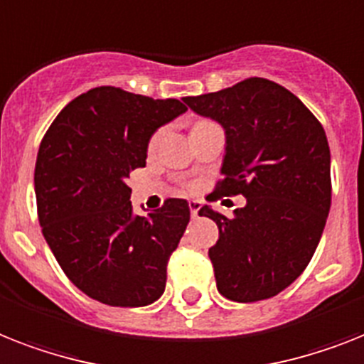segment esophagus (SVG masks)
I'll use <instances>...</instances> for the list:
<instances>
[{"instance_id":"obj_1","label":"esophagus","mask_w":364,"mask_h":364,"mask_svg":"<svg viewBox=\"0 0 364 364\" xmlns=\"http://www.w3.org/2000/svg\"><path fill=\"white\" fill-rule=\"evenodd\" d=\"M200 208H202V202H198V200H192V202H188V209H191L192 218L198 217V213H200Z\"/></svg>"}]
</instances>
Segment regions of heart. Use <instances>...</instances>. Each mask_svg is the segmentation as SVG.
<instances>
[{
  "mask_svg": "<svg viewBox=\"0 0 364 364\" xmlns=\"http://www.w3.org/2000/svg\"><path fill=\"white\" fill-rule=\"evenodd\" d=\"M156 140H159V134H155V136H153V138H151V146H155V141Z\"/></svg>",
  "mask_w": 364,
  "mask_h": 364,
  "instance_id": "1",
  "label": "heart"
}]
</instances>
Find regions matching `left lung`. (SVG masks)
Returning a JSON list of instances; mask_svg holds the SVG:
<instances>
[{"label": "left lung", "instance_id": "obj_1", "mask_svg": "<svg viewBox=\"0 0 364 364\" xmlns=\"http://www.w3.org/2000/svg\"><path fill=\"white\" fill-rule=\"evenodd\" d=\"M183 100L226 131L223 179L211 198H247L233 218L209 205L200 209V217L218 226L217 245L209 249L218 291L237 303L269 299L305 271L326 228V131L291 91L265 78Z\"/></svg>", "mask_w": 364, "mask_h": 364}]
</instances>
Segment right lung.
Returning <instances> with one entry per match:
<instances>
[{"mask_svg":"<svg viewBox=\"0 0 364 364\" xmlns=\"http://www.w3.org/2000/svg\"><path fill=\"white\" fill-rule=\"evenodd\" d=\"M183 112L177 99L100 85L70 100L41 141L38 223L63 273L91 299L146 306L164 291L191 209L168 198L155 213L134 215L127 179L146 166L153 132Z\"/></svg>","mask_w":364,"mask_h":364,"instance_id":"add662e5","label":"right lung"}]
</instances>
